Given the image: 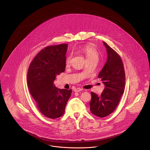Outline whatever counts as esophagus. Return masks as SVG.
Instances as JSON below:
<instances>
[{"label":"esophagus","mask_w":150,"mask_h":150,"mask_svg":"<svg viewBox=\"0 0 150 150\" xmlns=\"http://www.w3.org/2000/svg\"><path fill=\"white\" fill-rule=\"evenodd\" d=\"M83 90H82V88H75V90H74V91L75 92H80V91H82Z\"/></svg>","instance_id":"1"}]
</instances>
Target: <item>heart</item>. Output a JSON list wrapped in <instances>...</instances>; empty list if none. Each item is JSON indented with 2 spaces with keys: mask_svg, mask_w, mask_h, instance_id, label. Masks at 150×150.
Instances as JSON below:
<instances>
[{
  "mask_svg": "<svg viewBox=\"0 0 150 150\" xmlns=\"http://www.w3.org/2000/svg\"><path fill=\"white\" fill-rule=\"evenodd\" d=\"M79 51L84 55L86 61H91V60H98L99 56L98 53L96 50V49L91 45H87L83 47H79ZM71 59V56H68L66 61V64L68 65L70 63Z\"/></svg>",
  "mask_w": 150,
  "mask_h": 150,
  "instance_id": "b5f03b06",
  "label": "heart"
}]
</instances>
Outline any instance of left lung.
<instances>
[{"instance_id":"1","label":"left lung","mask_w":150,"mask_h":150,"mask_svg":"<svg viewBox=\"0 0 150 150\" xmlns=\"http://www.w3.org/2000/svg\"><path fill=\"white\" fill-rule=\"evenodd\" d=\"M107 52L105 64L98 74L105 88L98 96L91 92V112L100 117L110 115L118 105L125 88V75L122 61L116 51L103 42Z\"/></svg>"}]
</instances>
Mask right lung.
I'll return each instance as SVG.
<instances>
[{
    "label": "right lung",
    "instance_id": "obj_1",
    "mask_svg": "<svg viewBox=\"0 0 150 150\" xmlns=\"http://www.w3.org/2000/svg\"><path fill=\"white\" fill-rule=\"evenodd\" d=\"M68 44L49 46L41 50L31 62L27 81L30 94L45 116L54 119L62 116L72 90L60 89L54 81L66 69Z\"/></svg>",
    "mask_w": 150,
    "mask_h": 150
}]
</instances>
